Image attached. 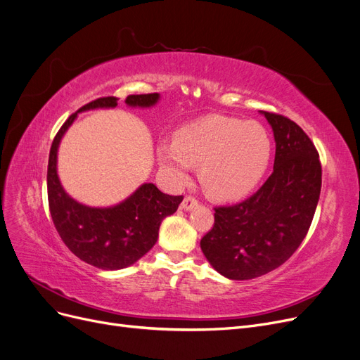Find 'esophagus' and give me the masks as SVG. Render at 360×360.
Segmentation results:
<instances>
[{"label": "esophagus", "instance_id": "1", "mask_svg": "<svg viewBox=\"0 0 360 360\" xmlns=\"http://www.w3.org/2000/svg\"><path fill=\"white\" fill-rule=\"evenodd\" d=\"M198 204H199V200H198L195 196H192V195H188V196H186V198L183 199V202H181V208H184L186 211H189V210H193V208H196V207H198Z\"/></svg>", "mask_w": 360, "mask_h": 360}]
</instances>
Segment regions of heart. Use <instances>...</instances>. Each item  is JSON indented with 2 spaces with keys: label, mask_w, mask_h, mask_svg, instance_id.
<instances>
[{
  "label": "heart",
  "mask_w": 360,
  "mask_h": 360,
  "mask_svg": "<svg viewBox=\"0 0 360 360\" xmlns=\"http://www.w3.org/2000/svg\"><path fill=\"white\" fill-rule=\"evenodd\" d=\"M270 155L271 141L263 125L223 115L181 127L174 141L158 148L160 164L172 183L184 184L191 168L199 167L200 186L217 200L247 196L263 179Z\"/></svg>",
  "instance_id": "b5f03b06"
}]
</instances>
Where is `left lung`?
I'll use <instances>...</instances> for the list:
<instances>
[{
  "mask_svg": "<svg viewBox=\"0 0 360 360\" xmlns=\"http://www.w3.org/2000/svg\"><path fill=\"white\" fill-rule=\"evenodd\" d=\"M273 128V172L252 196L236 205L215 207L214 224L200 250L223 276L245 281L278 269L306 238L322 186L319 153L290 118L263 112Z\"/></svg>",
  "mask_w": 360,
  "mask_h": 360,
  "instance_id": "8db88e82",
  "label": "left lung"
}]
</instances>
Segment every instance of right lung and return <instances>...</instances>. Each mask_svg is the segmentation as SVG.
<instances>
[{"label":"right lung","instance_id":"add662e5","mask_svg":"<svg viewBox=\"0 0 360 360\" xmlns=\"http://www.w3.org/2000/svg\"><path fill=\"white\" fill-rule=\"evenodd\" d=\"M160 94H131L128 106H153ZM118 97H100L84 105L78 112L96 108H115ZM72 113L57 131L50 149L47 168L49 207L57 233L79 260L102 270H118L131 266L145 255L158 239V230L167 215L174 214L183 196L162 193L152 183L140 188L124 202L110 208H91L72 199L57 177V148L77 118Z\"/></svg>","mask_w":360,"mask_h":360}]
</instances>
